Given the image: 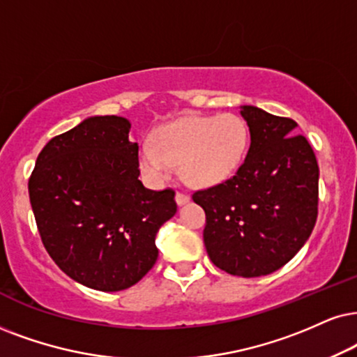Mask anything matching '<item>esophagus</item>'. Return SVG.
Here are the masks:
<instances>
[{"instance_id": "34e87169", "label": "esophagus", "mask_w": 357, "mask_h": 357, "mask_svg": "<svg viewBox=\"0 0 357 357\" xmlns=\"http://www.w3.org/2000/svg\"><path fill=\"white\" fill-rule=\"evenodd\" d=\"M188 201H189V196H188V194H184V192H181V191L176 192V202H178V206L186 204Z\"/></svg>"}]
</instances>
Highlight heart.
Returning a JSON list of instances; mask_svg holds the SVG:
<instances>
[{
    "mask_svg": "<svg viewBox=\"0 0 357 357\" xmlns=\"http://www.w3.org/2000/svg\"><path fill=\"white\" fill-rule=\"evenodd\" d=\"M247 148L249 126L238 115H191L160 126L153 142H143L138 165L153 183L165 181L181 165L188 184L209 188L236 173Z\"/></svg>",
    "mask_w": 357,
    "mask_h": 357,
    "instance_id": "b5f03b06",
    "label": "heart"
}]
</instances>
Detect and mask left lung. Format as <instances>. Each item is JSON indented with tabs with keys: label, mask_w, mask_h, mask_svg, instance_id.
<instances>
[{
	"label": "left lung",
	"mask_w": 357,
	"mask_h": 357,
	"mask_svg": "<svg viewBox=\"0 0 357 357\" xmlns=\"http://www.w3.org/2000/svg\"><path fill=\"white\" fill-rule=\"evenodd\" d=\"M250 130L232 178L192 194L206 212L204 245L215 267L252 278L282 268L308 241L318 218L317 156L296 121L241 107Z\"/></svg>",
	"instance_id": "left-lung-1"
}]
</instances>
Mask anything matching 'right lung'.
Here are the masks:
<instances>
[{
	"mask_svg": "<svg viewBox=\"0 0 357 357\" xmlns=\"http://www.w3.org/2000/svg\"><path fill=\"white\" fill-rule=\"evenodd\" d=\"M123 116H90L39 153L28 189L47 254L72 280L100 291L139 282L158 259V229L174 191L139 181L138 143Z\"/></svg>",
	"mask_w": 357,
	"mask_h": 357,
	"instance_id": "add662e5",
	"label": "right lung"
}]
</instances>
